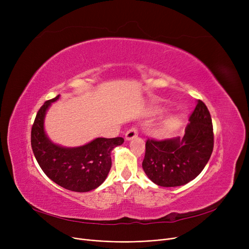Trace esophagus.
Segmentation results:
<instances>
[{"mask_svg": "<svg viewBox=\"0 0 249 249\" xmlns=\"http://www.w3.org/2000/svg\"><path fill=\"white\" fill-rule=\"evenodd\" d=\"M137 129L136 128H131V129H129L128 131L126 132V134H125V139L126 140H131V139H133V138H135L136 136H137Z\"/></svg>", "mask_w": 249, "mask_h": 249, "instance_id": "1", "label": "esophagus"}]
</instances>
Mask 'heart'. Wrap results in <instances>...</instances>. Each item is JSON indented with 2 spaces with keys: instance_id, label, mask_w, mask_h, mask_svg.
I'll return each instance as SVG.
<instances>
[{
  "instance_id": "b5f03b06",
  "label": "heart",
  "mask_w": 249,
  "mask_h": 249,
  "mask_svg": "<svg viewBox=\"0 0 249 249\" xmlns=\"http://www.w3.org/2000/svg\"><path fill=\"white\" fill-rule=\"evenodd\" d=\"M182 124L181 117L178 115H175L172 117H168L167 119L162 123L161 126V132L162 133H171L177 130Z\"/></svg>"
}]
</instances>
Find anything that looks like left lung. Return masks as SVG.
I'll use <instances>...</instances> for the list:
<instances>
[{
  "instance_id": "obj_1",
  "label": "left lung",
  "mask_w": 249,
  "mask_h": 249,
  "mask_svg": "<svg viewBox=\"0 0 249 249\" xmlns=\"http://www.w3.org/2000/svg\"><path fill=\"white\" fill-rule=\"evenodd\" d=\"M189 121L184 137L146 141L142 167L155 185L184 186L197 178L210 160L213 125L210 112L202 101H197Z\"/></svg>"
}]
</instances>
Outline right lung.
<instances>
[{
    "mask_svg": "<svg viewBox=\"0 0 249 249\" xmlns=\"http://www.w3.org/2000/svg\"><path fill=\"white\" fill-rule=\"evenodd\" d=\"M59 97L46 101L39 109L31 131L32 150L38 164L52 181L72 192H89L106 179L112 166L111 152L124 139L98 137L76 147L52 142L45 132L44 120L51 104Z\"/></svg>",
    "mask_w": 249,
    "mask_h": 249,
    "instance_id": "obj_1",
    "label": "right lung"
}]
</instances>
